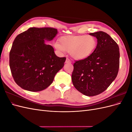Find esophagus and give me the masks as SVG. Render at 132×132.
<instances>
[{"label": "esophagus", "mask_w": 132, "mask_h": 132, "mask_svg": "<svg viewBox=\"0 0 132 132\" xmlns=\"http://www.w3.org/2000/svg\"><path fill=\"white\" fill-rule=\"evenodd\" d=\"M71 61L69 59V58H67L66 59V61H65V63H71Z\"/></svg>", "instance_id": "34e87169"}]
</instances>
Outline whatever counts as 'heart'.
Listing matches in <instances>:
<instances>
[{"label":"heart","mask_w":132,"mask_h":132,"mask_svg":"<svg viewBox=\"0 0 132 132\" xmlns=\"http://www.w3.org/2000/svg\"><path fill=\"white\" fill-rule=\"evenodd\" d=\"M96 41L91 36H67L62 37L59 43H55L54 46L60 51L70 53L74 59L81 60L88 57L93 52Z\"/></svg>","instance_id":"heart-1"}]
</instances>
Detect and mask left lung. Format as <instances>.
Returning a JSON list of instances; mask_svg holds the SVG:
<instances>
[{"label":"left lung","mask_w":132,"mask_h":132,"mask_svg":"<svg viewBox=\"0 0 132 132\" xmlns=\"http://www.w3.org/2000/svg\"><path fill=\"white\" fill-rule=\"evenodd\" d=\"M90 35L97 38V46L90 56L75 61L71 80L77 90L93 96L105 91L116 78L120 54L117 43L107 33Z\"/></svg>","instance_id":"8db88e82"}]
</instances>
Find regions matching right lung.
<instances>
[{
  "label": "right lung",
  "instance_id": "1",
  "mask_svg": "<svg viewBox=\"0 0 132 132\" xmlns=\"http://www.w3.org/2000/svg\"><path fill=\"white\" fill-rule=\"evenodd\" d=\"M57 34L53 27H31L18 35L9 53V66L15 82L30 91H39L52 83L64 65L65 57H58L53 48L45 43Z\"/></svg>",
  "mask_w": 132,
  "mask_h": 132
}]
</instances>
